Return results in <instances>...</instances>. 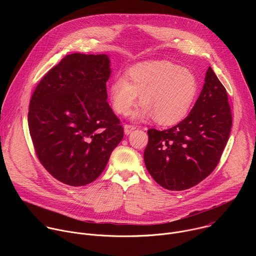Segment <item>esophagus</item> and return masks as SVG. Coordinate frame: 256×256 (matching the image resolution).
<instances>
[{"label":"esophagus","instance_id":"34e87169","mask_svg":"<svg viewBox=\"0 0 256 256\" xmlns=\"http://www.w3.org/2000/svg\"><path fill=\"white\" fill-rule=\"evenodd\" d=\"M134 130H136V126H130V124H126V126H124V134H126V136L130 134Z\"/></svg>","mask_w":256,"mask_h":256}]
</instances>
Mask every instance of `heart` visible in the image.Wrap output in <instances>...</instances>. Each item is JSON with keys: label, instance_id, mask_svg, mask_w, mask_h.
<instances>
[{"label": "heart", "instance_id": "heart-1", "mask_svg": "<svg viewBox=\"0 0 256 256\" xmlns=\"http://www.w3.org/2000/svg\"><path fill=\"white\" fill-rule=\"evenodd\" d=\"M198 79L192 72L167 60L138 64L124 77L114 79L108 96L114 110L128 114L140 95L142 104L132 112L138 120H155L172 126L184 120L198 94Z\"/></svg>", "mask_w": 256, "mask_h": 256}]
</instances>
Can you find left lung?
I'll list each match as a JSON object with an SVG mask.
<instances>
[{
  "label": "left lung",
  "instance_id": "obj_1",
  "mask_svg": "<svg viewBox=\"0 0 256 256\" xmlns=\"http://www.w3.org/2000/svg\"><path fill=\"white\" fill-rule=\"evenodd\" d=\"M232 114L225 87L210 66L190 114L165 130H148L144 152L147 170L169 190L190 188L218 165L228 142Z\"/></svg>",
  "mask_w": 256,
  "mask_h": 256
}]
</instances>
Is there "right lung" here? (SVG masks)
<instances>
[{
  "instance_id": "right-lung-1",
  "label": "right lung",
  "mask_w": 256,
  "mask_h": 256,
  "mask_svg": "<svg viewBox=\"0 0 256 256\" xmlns=\"http://www.w3.org/2000/svg\"><path fill=\"white\" fill-rule=\"evenodd\" d=\"M110 74L107 54H72L33 92L28 126L36 155L64 184L93 182L124 138L120 120L106 101Z\"/></svg>"
}]
</instances>
